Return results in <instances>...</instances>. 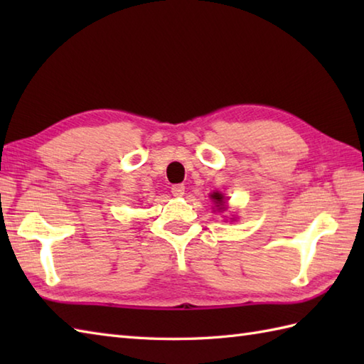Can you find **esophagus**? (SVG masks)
Wrapping results in <instances>:
<instances>
[{"label": "esophagus", "mask_w": 364, "mask_h": 364, "mask_svg": "<svg viewBox=\"0 0 364 364\" xmlns=\"http://www.w3.org/2000/svg\"><path fill=\"white\" fill-rule=\"evenodd\" d=\"M170 189H172V194L175 197H181L184 194V184H173Z\"/></svg>", "instance_id": "esophagus-1"}]
</instances>
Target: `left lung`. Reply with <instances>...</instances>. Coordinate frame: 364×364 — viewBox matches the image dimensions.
<instances>
[{
	"mask_svg": "<svg viewBox=\"0 0 364 364\" xmlns=\"http://www.w3.org/2000/svg\"><path fill=\"white\" fill-rule=\"evenodd\" d=\"M211 197L214 198V202L218 203V206L223 205V196H222V194H218V192H214V194H213Z\"/></svg>",
	"mask_w": 364,
	"mask_h": 364,
	"instance_id": "1",
	"label": "left lung"
}]
</instances>
